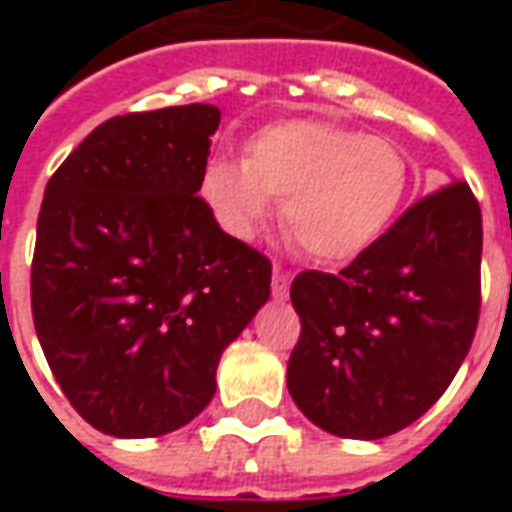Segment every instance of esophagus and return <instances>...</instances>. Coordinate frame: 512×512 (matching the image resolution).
<instances>
[{
  "instance_id": "1",
  "label": "esophagus",
  "mask_w": 512,
  "mask_h": 512,
  "mask_svg": "<svg viewBox=\"0 0 512 512\" xmlns=\"http://www.w3.org/2000/svg\"><path fill=\"white\" fill-rule=\"evenodd\" d=\"M288 285H290V274L285 268L274 266V282H271V290H274V296L277 299H285L288 296Z\"/></svg>"
}]
</instances>
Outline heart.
Masks as SVG:
<instances>
[{"instance_id":"b5f03b06","label":"heart","mask_w":512,"mask_h":512,"mask_svg":"<svg viewBox=\"0 0 512 512\" xmlns=\"http://www.w3.org/2000/svg\"><path fill=\"white\" fill-rule=\"evenodd\" d=\"M408 189L406 153L381 136L323 120H288L257 131L244 161L211 158L202 200L224 233L252 241L282 200V219L321 263L354 260L395 222Z\"/></svg>"}]
</instances>
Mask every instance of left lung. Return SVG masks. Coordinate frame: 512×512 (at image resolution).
Here are the masks:
<instances>
[{
	"instance_id": "8db88e82",
	"label": "left lung",
	"mask_w": 512,
	"mask_h": 512,
	"mask_svg": "<svg viewBox=\"0 0 512 512\" xmlns=\"http://www.w3.org/2000/svg\"><path fill=\"white\" fill-rule=\"evenodd\" d=\"M480 257V205L455 180L411 205L340 274L301 271L290 285L301 337L288 362L301 414L367 441L422 417L469 354Z\"/></svg>"
}]
</instances>
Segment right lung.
I'll use <instances>...</instances> for the list:
<instances>
[{"label":"right lung","instance_id":"add662e5","mask_svg":"<svg viewBox=\"0 0 512 512\" xmlns=\"http://www.w3.org/2000/svg\"><path fill=\"white\" fill-rule=\"evenodd\" d=\"M219 120L211 104L112 117L43 194L35 332L71 406L117 439L197 417L222 351L271 296L268 257L197 197Z\"/></svg>","mask_w":512,"mask_h":512}]
</instances>
